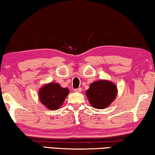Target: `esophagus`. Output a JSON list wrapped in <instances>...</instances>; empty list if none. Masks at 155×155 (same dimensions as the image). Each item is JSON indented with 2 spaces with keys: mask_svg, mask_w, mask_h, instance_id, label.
<instances>
[{
  "mask_svg": "<svg viewBox=\"0 0 155 155\" xmlns=\"http://www.w3.org/2000/svg\"><path fill=\"white\" fill-rule=\"evenodd\" d=\"M74 91H75V92H81V91H82V89H81V88L75 89H74Z\"/></svg>",
  "mask_w": 155,
  "mask_h": 155,
  "instance_id": "34e87169",
  "label": "esophagus"
}]
</instances>
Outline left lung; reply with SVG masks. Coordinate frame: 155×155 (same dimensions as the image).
<instances>
[{
	"mask_svg": "<svg viewBox=\"0 0 155 155\" xmlns=\"http://www.w3.org/2000/svg\"><path fill=\"white\" fill-rule=\"evenodd\" d=\"M117 94L116 85L105 80L91 83L86 91L90 104L97 109H103L108 106L115 99Z\"/></svg>",
	"mask_w": 155,
	"mask_h": 155,
	"instance_id": "left-lung-1",
	"label": "left lung"
}]
</instances>
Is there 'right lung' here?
<instances>
[{"mask_svg": "<svg viewBox=\"0 0 155 155\" xmlns=\"http://www.w3.org/2000/svg\"><path fill=\"white\" fill-rule=\"evenodd\" d=\"M68 94V88H63L58 83H51L39 90V98L47 108L54 110L61 106Z\"/></svg>", "mask_w": 155, "mask_h": 155, "instance_id": "1", "label": "right lung"}]
</instances>
